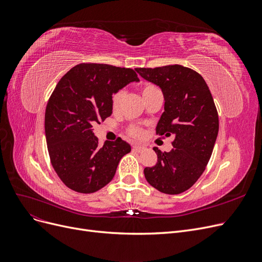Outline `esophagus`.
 Instances as JSON below:
<instances>
[{"instance_id": "esophagus-1", "label": "esophagus", "mask_w": 262, "mask_h": 262, "mask_svg": "<svg viewBox=\"0 0 262 262\" xmlns=\"http://www.w3.org/2000/svg\"><path fill=\"white\" fill-rule=\"evenodd\" d=\"M144 149V146H141V145H133V150H136V152H142V150Z\"/></svg>"}]
</instances>
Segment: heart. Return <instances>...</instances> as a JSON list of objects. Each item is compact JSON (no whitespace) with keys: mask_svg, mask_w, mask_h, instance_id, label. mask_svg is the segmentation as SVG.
Wrapping results in <instances>:
<instances>
[{"mask_svg":"<svg viewBox=\"0 0 262 262\" xmlns=\"http://www.w3.org/2000/svg\"><path fill=\"white\" fill-rule=\"evenodd\" d=\"M156 90V87L153 86V85H146L144 86L143 89H142V96H145V95H147L148 93H150L152 91ZM123 97V91H118L116 92L113 97H112V106H113V109H117L119 107V105H120L121 102V99ZM130 134L133 137H141L142 134V131L141 129L139 128H136V126H133V128L130 129Z\"/></svg>","mask_w":262,"mask_h":262,"instance_id":"b5f03b06","label":"heart"}]
</instances>
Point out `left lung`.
<instances>
[{
	"label": "left lung",
	"mask_w": 262,
	"mask_h": 262,
	"mask_svg": "<svg viewBox=\"0 0 262 262\" xmlns=\"http://www.w3.org/2000/svg\"><path fill=\"white\" fill-rule=\"evenodd\" d=\"M136 71L164 95L156 133L175 137L170 152L153 148L157 163L144 168V176L158 191L179 194L194 185L210 161L219 133L216 107L203 77L191 69L173 64Z\"/></svg>",
	"instance_id": "left-lung-1"
}]
</instances>
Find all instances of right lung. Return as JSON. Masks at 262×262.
I'll use <instances>...</instances> for the list:
<instances>
[{
    "label": "right lung",
    "mask_w": 262,
    "mask_h": 262,
    "mask_svg": "<svg viewBox=\"0 0 262 262\" xmlns=\"http://www.w3.org/2000/svg\"><path fill=\"white\" fill-rule=\"evenodd\" d=\"M139 81L132 69L82 63L55 86L46 108L45 133L53 168L70 189L93 193L114 178L131 146L120 138L99 146L93 125L112 116L113 94Z\"/></svg>",
    "instance_id": "add662e5"
}]
</instances>
